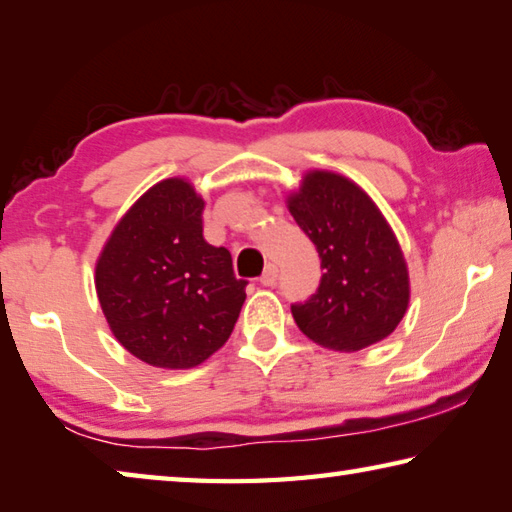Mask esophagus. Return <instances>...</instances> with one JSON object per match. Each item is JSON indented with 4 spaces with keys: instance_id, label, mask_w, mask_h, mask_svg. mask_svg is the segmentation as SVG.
<instances>
[{
    "instance_id": "34e87169",
    "label": "esophagus",
    "mask_w": 512,
    "mask_h": 512,
    "mask_svg": "<svg viewBox=\"0 0 512 512\" xmlns=\"http://www.w3.org/2000/svg\"><path fill=\"white\" fill-rule=\"evenodd\" d=\"M275 280H277V266L275 264H266L264 273L259 275V282H262L264 287H273Z\"/></svg>"
}]
</instances>
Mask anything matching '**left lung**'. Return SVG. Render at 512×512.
<instances>
[{"label": "left lung", "instance_id": "obj_1", "mask_svg": "<svg viewBox=\"0 0 512 512\" xmlns=\"http://www.w3.org/2000/svg\"><path fill=\"white\" fill-rule=\"evenodd\" d=\"M289 212L323 271L316 293L291 305L302 334L339 352L386 339L409 305V273L377 205L339 173L311 171L289 196Z\"/></svg>", "mask_w": 512, "mask_h": 512}]
</instances>
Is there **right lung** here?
Returning <instances> with one entry per match:
<instances>
[{
    "instance_id": "1",
    "label": "right lung",
    "mask_w": 512,
    "mask_h": 512,
    "mask_svg": "<svg viewBox=\"0 0 512 512\" xmlns=\"http://www.w3.org/2000/svg\"><path fill=\"white\" fill-rule=\"evenodd\" d=\"M203 207L185 180H162L117 223L97 262L112 334L151 366L203 363L230 339L246 300L230 250L203 237Z\"/></svg>"
}]
</instances>
